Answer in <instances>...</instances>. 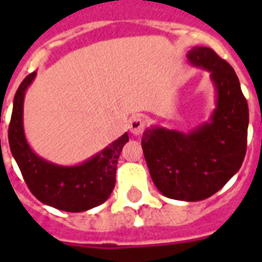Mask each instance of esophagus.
<instances>
[{"label": "esophagus", "instance_id": "obj_1", "mask_svg": "<svg viewBox=\"0 0 262 262\" xmlns=\"http://www.w3.org/2000/svg\"><path fill=\"white\" fill-rule=\"evenodd\" d=\"M129 127H130V132L133 135L140 136L145 129V119L141 115H137V117L132 119L130 123H129Z\"/></svg>", "mask_w": 262, "mask_h": 262}]
</instances>
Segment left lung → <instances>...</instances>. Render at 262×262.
Listing matches in <instances>:
<instances>
[{"mask_svg": "<svg viewBox=\"0 0 262 262\" xmlns=\"http://www.w3.org/2000/svg\"><path fill=\"white\" fill-rule=\"evenodd\" d=\"M191 67L204 69L215 88V108L190 132L151 125L141 145L155 186L163 195L200 201L219 191L242 166L249 126L248 102L230 63L209 47L187 51Z\"/></svg>", "mask_w": 262, "mask_h": 262, "instance_id": "1", "label": "left lung"}]
</instances>
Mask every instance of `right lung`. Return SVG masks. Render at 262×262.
<instances>
[{
  "label": "right lung",
  "mask_w": 262,
  "mask_h": 262,
  "mask_svg": "<svg viewBox=\"0 0 262 262\" xmlns=\"http://www.w3.org/2000/svg\"><path fill=\"white\" fill-rule=\"evenodd\" d=\"M36 72L27 76L13 99L9 147L27 186L36 199L49 207L65 212H84L103 204L115 186V171L127 133L100 152L75 166L53 163L36 155L24 133V98Z\"/></svg>",
  "instance_id": "right-lung-1"
}]
</instances>
